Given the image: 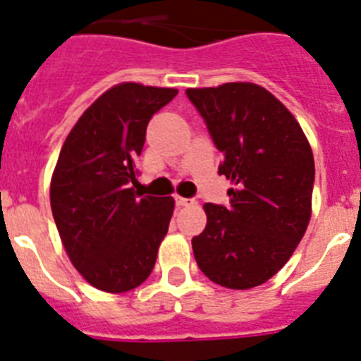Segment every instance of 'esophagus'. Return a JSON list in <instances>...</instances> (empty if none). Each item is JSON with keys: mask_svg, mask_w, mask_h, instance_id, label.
<instances>
[{"mask_svg": "<svg viewBox=\"0 0 361 361\" xmlns=\"http://www.w3.org/2000/svg\"><path fill=\"white\" fill-rule=\"evenodd\" d=\"M192 200H187V198H181V196H176V205L178 207H189L192 205Z\"/></svg>", "mask_w": 361, "mask_h": 361, "instance_id": "34e87169", "label": "esophagus"}]
</instances>
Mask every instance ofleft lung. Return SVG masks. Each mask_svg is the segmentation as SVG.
I'll return each mask as SVG.
<instances>
[{
    "instance_id": "obj_1",
    "label": "left lung",
    "mask_w": 361,
    "mask_h": 361,
    "mask_svg": "<svg viewBox=\"0 0 361 361\" xmlns=\"http://www.w3.org/2000/svg\"><path fill=\"white\" fill-rule=\"evenodd\" d=\"M224 156L228 207L205 203L207 225L192 238L203 274L227 289L271 280L289 262L312 214L314 158L289 109L267 89L234 81L187 89Z\"/></svg>"
}]
</instances>
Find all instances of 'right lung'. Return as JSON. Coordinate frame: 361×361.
Segmentation results:
<instances>
[{
  "instance_id": "obj_1",
  "label": "right lung",
  "mask_w": 361,
  "mask_h": 361,
  "mask_svg": "<svg viewBox=\"0 0 361 361\" xmlns=\"http://www.w3.org/2000/svg\"><path fill=\"white\" fill-rule=\"evenodd\" d=\"M176 94L118 83L80 116L61 147L50 180L52 216L68 259L96 289L127 293L154 269L174 198L142 196L130 185L150 118Z\"/></svg>"
}]
</instances>
